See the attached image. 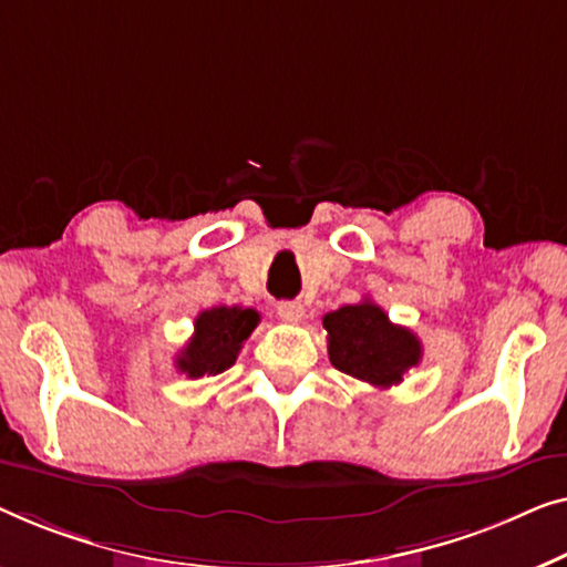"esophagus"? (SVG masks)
Wrapping results in <instances>:
<instances>
[{"mask_svg": "<svg viewBox=\"0 0 567 567\" xmlns=\"http://www.w3.org/2000/svg\"><path fill=\"white\" fill-rule=\"evenodd\" d=\"M277 313H280V318H285V321L298 323L302 313H306V308H302L298 300H282V302H277Z\"/></svg>", "mask_w": 567, "mask_h": 567, "instance_id": "esophagus-1", "label": "esophagus"}]
</instances>
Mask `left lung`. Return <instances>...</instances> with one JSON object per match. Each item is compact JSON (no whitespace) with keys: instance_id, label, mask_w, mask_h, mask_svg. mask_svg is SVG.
Instances as JSON below:
<instances>
[{"instance_id":"1","label":"left lung","mask_w":567,"mask_h":567,"mask_svg":"<svg viewBox=\"0 0 567 567\" xmlns=\"http://www.w3.org/2000/svg\"><path fill=\"white\" fill-rule=\"evenodd\" d=\"M323 329L329 331L331 364L367 385H398L421 360L416 333L390 323L385 310L367 298L326 313Z\"/></svg>"}]
</instances>
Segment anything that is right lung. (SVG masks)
Listing matches in <instances>:
<instances>
[{
    "instance_id": "obj_1",
    "label": "right lung",
    "mask_w": 567,
    "mask_h": 567,
    "mask_svg": "<svg viewBox=\"0 0 567 567\" xmlns=\"http://www.w3.org/2000/svg\"><path fill=\"white\" fill-rule=\"evenodd\" d=\"M257 323L259 313L254 308L218 306L203 310L195 318L193 339L177 354V370L193 380L226 372Z\"/></svg>"
}]
</instances>
